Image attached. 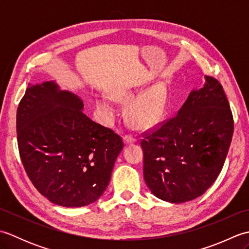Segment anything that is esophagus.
Segmentation results:
<instances>
[{
    "label": "esophagus",
    "mask_w": 249,
    "mask_h": 249,
    "mask_svg": "<svg viewBox=\"0 0 249 249\" xmlns=\"http://www.w3.org/2000/svg\"><path fill=\"white\" fill-rule=\"evenodd\" d=\"M136 142V139L134 138L133 136H129V135H126L124 137V143L125 144H133Z\"/></svg>",
    "instance_id": "esophagus-1"
}]
</instances>
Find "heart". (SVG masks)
<instances>
[{
    "label": "heart",
    "mask_w": 249,
    "mask_h": 249,
    "mask_svg": "<svg viewBox=\"0 0 249 249\" xmlns=\"http://www.w3.org/2000/svg\"><path fill=\"white\" fill-rule=\"evenodd\" d=\"M135 93L123 89L115 91L113 97L121 102H128L134 98ZM97 108L105 113L111 114L114 110L112 99L102 96L97 99ZM168 104V89L165 83L157 82L149 88L131 102L127 108L126 116L129 123L136 128L145 129L155 125L166 112Z\"/></svg>",
    "instance_id": "1"
}]
</instances>
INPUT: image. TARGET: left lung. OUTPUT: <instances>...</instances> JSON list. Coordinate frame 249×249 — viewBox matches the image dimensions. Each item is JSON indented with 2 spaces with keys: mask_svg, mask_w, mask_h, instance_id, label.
I'll use <instances>...</instances> for the list:
<instances>
[{
  "mask_svg": "<svg viewBox=\"0 0 249 249\" xmlns=\"http://www.w3.org/2000/svg\"><path fill=\"white\" fill-rule=\"evenodd\" d=\"M233 135V116L221 84L205 76L172 119L141 140L144 181L163 201L182 203L217 178Z\"/></svg>",
  "mask_w": 249,
  "mask_h": 249,
  "instance_id": "1",
  "label": "left lung"
}]
</instances>
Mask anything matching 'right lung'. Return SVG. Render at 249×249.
I'll return each instance as SVG.
<instances>
[{"label": "right lung", "mask_w": 249, "mask_h": 249, "mask_svg": "<svg viewBox=\"0 0 249 249\" xmlns=\"http://www.w3.org/2000/svg\"><path fill=\"white\" fill-rule=\"evenodd\" d=\"M78 95L55 81L29 84L17 110L21 161L35 188L52 203L80 208L108 187L123 141L82 112Z\"/></svg>", "instance_id": "1"}]
</instances>
